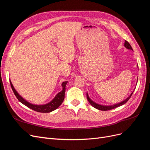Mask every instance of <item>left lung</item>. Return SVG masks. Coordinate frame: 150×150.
Segmentation results:
<instances>
[{"label": "left lung", "mask_w": 150, "mask_h": 150, "mask_svg": "<svg viewBox=\"0 0 150 150\" xmlns=\"http://www.w3.org/2000/svg\"><path fill=\"white\" fill-rule=\"evenodd\" d=\"M125 47L126 48V49H131L133 51V49L132 47H131V45L129 44V43L126 41V40H125ZM133 92L131 93L130 94V96L128 98H126L125 100L122 101V102L120 103H117V104H113V105H111V106H104V105H101V104H97L96 103L94 102L93 101H92L91 99L88 96V94L86 93V95H87V99H88V101H89V103L91 104V106H93L94 108H95L96 109H98V110H101V111H108V110H112V109L114 108H116L117 107H119L120 106H122L123 105V104H125L127 101H128L129 98H131V96H132Z\"/></svg>", "instance_id": "left-lung-1"}]
</instances>
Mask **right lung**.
I'll return each mask as SVG.
<instances>
[{"label":"right lung","instance_id":"right-lung-1","mask_svg":"<svg viewBox=\"0 0 150 150\" xmlns=\"http://www.w3.org/2000/svg\"><path fill=\"white\" fill-rule=\"evenodd\" d=\"M10 83H11V88L12 89L13 93H14V94L16 95V96L18 100H19L21 103L24 104L25 106L29 108L30 109H31V110L37 112H50L54 110H56L57 108L59 107V106L62 103L63 101H64V94L66 91V84L67 83V81H64V82H63L62 83V90L56 95L55 98H54L51 102H49L46 104H42V105H36V104H31L28 101L25 100V99L22 96H21V95H19V94L16 91L15 88H13L11 80H10Z\"/></svg>","mask_w":150,"mask_h":150}]
</instances>
